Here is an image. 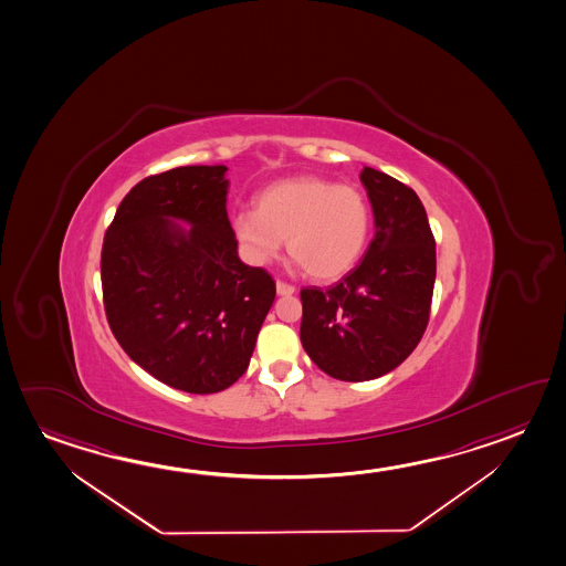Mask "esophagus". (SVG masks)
<instances>
[{"mask_svg": "<svg viewBox=\"0 0 566 566\" xmlns=\"http://www.w3.org/2000/svg\"><path fill=\"white\" fill-rule=\"evenodd\" d=\"M297 289L289 285L285 281H277V295H293Z\"/></svg>", "mask_w": 566, "mask_h": 566, "instance_id": "34e87169", "label": "esophagus"}]
</instances>
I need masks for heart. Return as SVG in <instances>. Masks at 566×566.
Here are the masks:
<instances>
[{"instance_id":"b5f03b06","label":"heart","mask_w":566,"mask_h":566,"mask_svg":"<svg viewBox=\"0 0 566 566\" xmlns=\"http://www.w3.org/2000/svg\"><path fill=\"white\" fill-rule=\"evenodd\" d=\"M373 228V211L355 186L303 176L269 186L255 210L240 211L233 231L255 263L289 255L308 277L335 281L355 268Z\"/></svg>"}]
</instances>
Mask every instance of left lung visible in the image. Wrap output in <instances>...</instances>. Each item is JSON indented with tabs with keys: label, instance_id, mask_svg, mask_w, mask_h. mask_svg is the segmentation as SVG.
<instances>
[{
	"label": "left lung",
	"instance_id": "8db88e82",
	"mask_svg": "<svg viewBox=\"0 0 566 566\" xmlns=\"http://www.w3.org/2000/svg\"><path fill=\"white\" fill-rule=\"evenodd\" d=\"M376 233L333 287L301 291V343L323 373L365 382L402 365L422 340L436 281V240L412 188L365 166Z\"/></svg>",
	"mask_w": 566,
	"mask_h": 566
}]
</instances>
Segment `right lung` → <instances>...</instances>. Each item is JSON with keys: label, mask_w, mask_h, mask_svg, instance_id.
I'll list each match as a JSON object with an SVG mask.
<instances>
[{"label": "right lung", "mask_w": 566, "mask_h": 566, "mask_svg": "<svg viewBox=\"0 0 566 566\" xmlns=\"http://www.w3.org/2000/svg\"><path fill=\"white\" fill-rule=\"evenodd\" d=\"M226 172L180 166L144 178L120 201L103 241L113 335L136 365L184 392H221L243 376L275 301L268 271L238 258Z\"/></svg>", "instance_id": "1"}]
</instances>
